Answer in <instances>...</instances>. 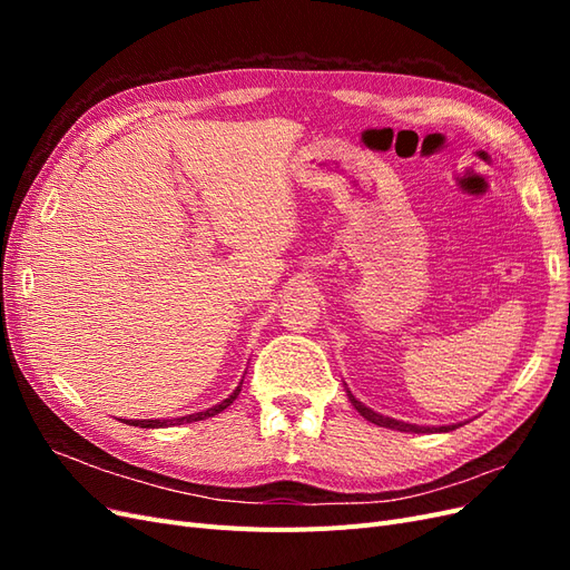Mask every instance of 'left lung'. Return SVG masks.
<instances>
[{
    "instance_id": "8db88e82",
    "label": "left lung",
    "mask_w": 570,
    "mask_h": 570,
    "mask_svg": "<svg viewBox=\"0 0 570 570\" xmlns=\"http://www.w3.org/2000/svg\"><path fill=\"white\" fill-rule=\"evenodd\" d=\"M344 390H347V396H350V402H352V406L361 413V416H364L366 421H371V423H375V425H381V428H390V430H400V433H450V430H454L456 425H461V423H456V425H440V428H430V425H416V423H404V421H396V419H390V416H383V413H375L373 409H368L366 404H361L356 396L350 392V387L344 385Z\"/></svg>"
}]
</instances>
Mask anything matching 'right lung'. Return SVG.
<instances>
[{
  "instance_id": "add662e5",
  "label": "right lung",
  "mask_w": 570,
  "mask_h": 570,
  "mask_svg": "<svg viewBox=\"0 0 570 570\" xmlns=\"http://www.w3.org/2000/svg\"><path fill=\"white\" fill-rule=\"evenodd\" d=\"M239 390H243V383H239L235 390H233V394H228V400H223L220 404H216V406H212V409H206V411H199V413H189V416H180V419H145V421H126L128 425H140V428H168V425H183V423H193V421H204V419H212V416H216V413H220L223 409H228L235 400H237V394H239Z\"/></svg>"
}]
</instances>
